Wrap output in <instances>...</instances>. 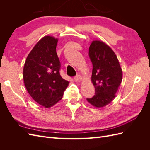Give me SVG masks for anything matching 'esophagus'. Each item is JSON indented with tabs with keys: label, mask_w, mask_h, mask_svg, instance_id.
Wrapping results in <instances>:
<instances>
[{
	"label": "esophagus",
	"mask_w": 150,
	"mask_h": 150,
	"mask_svg": "<svg viewBox=\"0 0 150 150\" xmlns=\"http://www.w3.org/2000/svg\"><path fill=\"white\" fill-rule=\"evenodd\" d=\"M82 77H81L80 75H77L76 76H75L74 78V80L75 82L76 83H79L81 82V81H82Z\"/></svg>",
	"instance_id": "esophagus-1"
}]
</instances>
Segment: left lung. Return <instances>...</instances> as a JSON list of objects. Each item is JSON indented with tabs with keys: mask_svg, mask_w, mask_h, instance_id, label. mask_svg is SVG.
Masks as SVG:
<instances>
[{
	"mask_svg": "<svg viewBox=\"0 0 150 150\" xmlns=\"http://www.w3.org/2000/svg\"><path fill=\"white\" fill-rule=\"evenodd\" d=\"M89 56L93 63L91 81L95 88V94L86 99L93 106L102 108L116 97L122 81V71L114 51L101 40L91 42Z\"/></svg>",
	"mask_w": 150,
	"mask_h": 150,
	"instance_id": "1",
	"label": "left lung"
}]
</instances>
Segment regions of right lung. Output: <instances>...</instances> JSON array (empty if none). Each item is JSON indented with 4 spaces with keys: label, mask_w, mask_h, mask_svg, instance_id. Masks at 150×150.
<instances>
[{
    "label": "right lung",
    "mask_w": 150,
    "mask_h": 150,
    "mask_svg": "<svg viewBox=\"0 0 150 150\" xmlns=\"http://www.w3.org/2000/svg\"><path fill=\"white\" fill-rule=\"evenodd\" d=\"M57 42L58 39L50 35L40 39L27 57L23 69L27 91L35 102L45 108L59 101L69 83L59 73Z\"/></svg>",
    "instance_id": "add662e5"
}]
</instances>
